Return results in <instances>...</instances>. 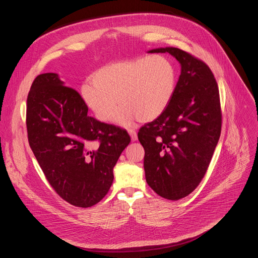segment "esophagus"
Segmentation results:
<instances>
[{"label": "esophagus", "instance_id": "34e87169", "mask_svg": "<svg viewBox=\"0 0 258 258\" xmlns=\"http://www.w3.org/2000/svg\"><path fill=\"white\" fill-rule=\"evenodd\" d=\"M128 134H130V136H131V139H132L133 142H135V141L138 140V134H137V132H136L134 128H130V130H128Z\"/></svg>", "mask_w": 258, "mask_h": 258}]
</instances>
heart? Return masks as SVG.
<instances>
[{"instance_id":"obj_1","label":"heart","mask_w":258,"mask_h":258,"mask_svg":"<svg viewBox=\"0 0 258 258\" xmlns=\"http://www.w3.org/2000/svg\"><path fill=\"white\" fill-rule=\"evenodd\" d=\"M177 82L176 69L163 55L143 56L105 65L82 87V97L95 116L131 125L139 118L150 121L162 115L171 102Z\"/></svg>"}]
</instances>
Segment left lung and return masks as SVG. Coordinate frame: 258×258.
<instances>
[{
    "label": "left lung",
    "mask_w": 258,
    "mask_h": 258,
    "mask_svg": "<svg viewBox=\"0 0 258 258\" xmlns=\"http://www.w3.org/2000/svg\"><path fill=\"white\" fill-rule=\"evenodd\" d=\"M149 53H169L181 64V74L165 112L139 131L144 148V171L149 187L168 200L192 193L204 178L222 130L217 81L199 58L175 47Z\"/></svg>",
    "instance_id": "left-lung-1"
}]
</instances>
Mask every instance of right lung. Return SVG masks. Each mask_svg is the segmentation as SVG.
I'll use <instances>...</instances> for the list:
<instances>
[{
    "label": "right lung",
    "instance_id": "1",
    "mask_svg": "<svg viewBox=\"0 0 258 258\" xmlns=\"http://www.w3.org/2000/svg\"><path fill=\"white\" fill-rule=\"evenodd\" d=\"M29 143L48 183L69 204L88 208L102 200L131 138L119 126L88 115V107L55 73L38 75L27 100Z\"/></svg>",
    "mask_w": 258,
    "mask_h": 258
}]
</instances>
